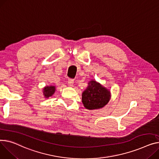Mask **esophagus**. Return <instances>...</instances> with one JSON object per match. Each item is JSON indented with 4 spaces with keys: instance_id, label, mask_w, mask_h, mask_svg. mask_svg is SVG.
<instances>
[{
    "instance_id": "esophagus-1",
    "label": "esophagus",
    "mask_w": 159,
    "mask_h": 159,
    "mask_svg": "<svg viewBox=\"0 0 159 159\" xmlns=\"http://www.w3.org/2000/svg\"><path fill=\"white\" fill-rule=\"evenodd\" d=\"M68 83L69 86H73V84L74 83V80L72 79H69L68 80Z\"/></svg>"
}]
</instances>
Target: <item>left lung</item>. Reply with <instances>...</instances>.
<instances>
[{
    "label": "left lung",
    "instance_id": "1",
    "mask_svg": "<svg viewBox=\"0 0 159 159\" xmlns=\"http://www.w3.org/2000/svg\"><path fill=\"white\" fill-rule=\"evenodd\" d=\"M110 91L96 81L91 80L82 95L84 106L89 110L100 109L106 105L110 99Z\"/></svg>",
    "mask_w": 159,
    "mask_h": 159
}]
</instances>
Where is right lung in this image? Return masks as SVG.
I'll use <instances>...</instances> for the list:
<instances>
[{
	"label": "right lung",
	"mask_w": 159,
	"mask_h": 159,
	"mask_svg": "<svg viewBox=\"0 0 159 159\" xmlns=\"http://www.w3.org/2000/svg\"><path fill=\"white\" fill-rule=\"evenodd\" d=\"M55 90V86H47L43 89V94L45 95V97L48 98L49 97H51L54 93Z\"/></svg>",
	"instance_id": "obj_1"
}]
</instances>
